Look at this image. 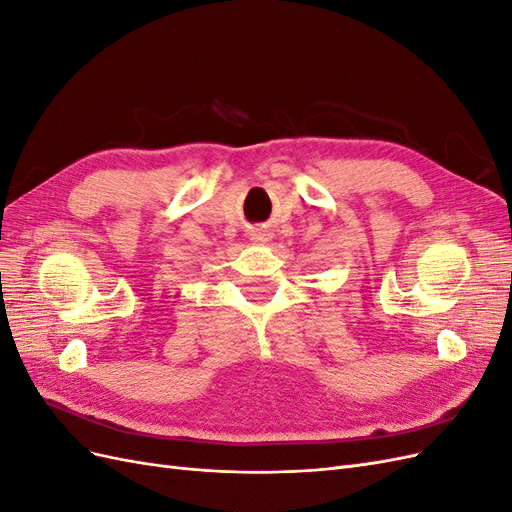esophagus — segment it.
Segmentation results:
<instances>
[{
	"label": "esophagus",
	"mask_w": 512,
	"mask_h": 512,
	"mask_svg": "<svg viewBox=\"0 0 512 512\" xmlns=\"http://www.w3.org/2000/svg\"><path fill=\"white\" fill-rule=\"evenodd\" d=\"M269 239H271V235H269L267 230H254L252 235H250V241L256 243V245H265Z\"/></svg>",
	"instance_id": "obj_1"
}]
</instances>
